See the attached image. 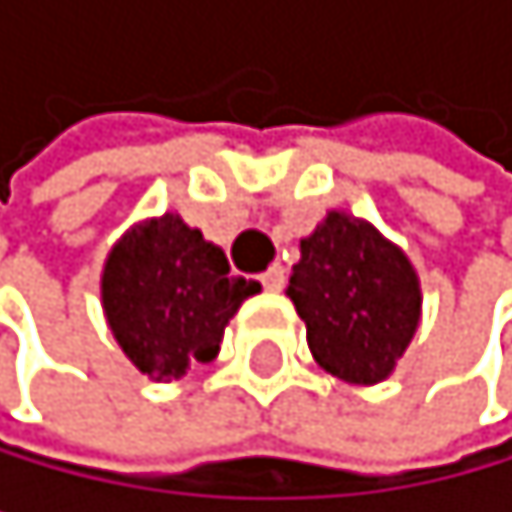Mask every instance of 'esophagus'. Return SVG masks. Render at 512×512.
Listing matches in <instances>:
<instances>
[{
	"instance_id": "34e87169",
	"label": "esophagus",
	"mask_w": 512,
	"mask_h": 512,
	"mask_svg": "<svg viewBox=\"0 0 512 512\" xmlns=\"http://www.w3.org/2000/svg\"><path fill=\"white\" fill-rule=\"evenodd\" d=\"M259 282L266 285L269 291H282V288H285V269H282V266H272L269 272H262V275H259Z\"/></svg>"
}]
</instances>
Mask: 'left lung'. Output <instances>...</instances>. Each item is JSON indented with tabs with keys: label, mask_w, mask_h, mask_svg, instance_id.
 Masks as SVG:
<instances>
[{
	"label": "left lung",
	"mask_w": 512,
	"mask_h": 512,
	"mask_svg": "<svg viewBox=\"0 0 512 512\" xmlns=\"http://www.w3.org/2000/svg\"><path fill=\"white\" fill-rule=\"evenodd\" d=\"M285 295L323 372L346 385L391 378L423 317L413 262L375 224L333 208L301 237Z\"/></svg>",
	"instance_id": "obj_1"
}]
</instances>
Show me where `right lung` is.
Returning <instances> with one entry per match:
<instances>
[{"mask_svg":"<svg viewBox=\"0 0 512 512\" xmlns=\"http://www.w3.org/2000/svg\"><path fill=\"white\" fill-rule=\"evenodd\" d=\"M99 288L111 336L150 381L182 378L195 362L217 359L230 317L262 291L230 275L221 246L176 211L124 230Z\"/></svg>","mask_w":512,"mask_h":512,"instance_id":"add662e5","label":"right lung"}]
</instances>
